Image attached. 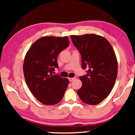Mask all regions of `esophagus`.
Instances as JSON below:
<instances>
[{"label": "esophagus", "instance_id": "esophagus-1", "mask_svg": "<svg viewBox=\"0 0 135 135\" xmlns=\"http://www.w3.org/2000/svg\"><path fill=\"white\" fill-rule=\"evenodd\" d=\"M76 79V77H70V78H68V80H69L70 81H72L73 80Z\"/></svg>", "mask_w": 135, "mask_h": 135}]
</instances>
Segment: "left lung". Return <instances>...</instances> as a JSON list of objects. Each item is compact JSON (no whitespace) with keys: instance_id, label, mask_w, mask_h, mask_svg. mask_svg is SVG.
<instances>
[{"instance_id":"obj_1","label":"left lung","mask_w":135,"mask_h":135,"mask_svg":"<svg viewBox=\"0 0 135 135\" xmlns=\"http://www.w3.org/2000/svg\"><path fill=\"white\" fill-rule=\"evenodd\" d=\"M81 56V67L88 69L80 76L82 86L77 91L83 102L97 105L105 99L117 79L118 64L113 47L105 38L95 34L71 35Z\"/></svg>"}]
</instances>
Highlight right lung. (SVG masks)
<instances>
[{
  "label": "right lung",
  "mask_w": 135,
  "mask_h": 135,
  "mask_svg": "<svg viewBox=\"0 0 135 135\" xmlns=\"http://www.w3.org/2000/svg\"><path fill=\"white\" fill-rule=\"evenodd\" d=\"M67 36H45L33 43L24 58L23 71L29 89L46 105L59 103L69 84L68 79L54 75L58 54L69 45Z\"/></svg>",
  "instance_id": "right-lung-1"
}]
</instances>
